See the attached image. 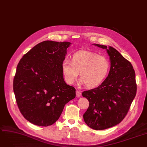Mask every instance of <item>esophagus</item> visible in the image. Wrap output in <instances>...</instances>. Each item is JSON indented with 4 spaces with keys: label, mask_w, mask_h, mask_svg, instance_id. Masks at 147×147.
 Wrapping results in <instances>:
<instances>
[{
    "label": "esophagus",
    "mask_w": 147,
    "mask_h": 147,
    "mask_svg": "<svg viewBox=\"0 0 147 147\" xmlns=\"http://www.w3.org/2000/svg\"><path fill=\"white\" fill-rule=\"evenodd\" d=\"M81 93L80 92V91L76 90V96H77L78 97H79L81 96Z\"/></svg>",
    "instance_id": "esophagus-1"
}]
</instances>
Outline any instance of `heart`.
I'll list each match as a JSON object with an SVG mask.
<instances>
[{
    "label": "heart",
    "instance_id": "heart-1",
    "mask_svg": "<svg viewBox=\"0 0 147 147\" xmlns=\"http://www.w3.org/2000/svg\"><path fill=\"white\" fill-rule=\"evenodd\" d=\"M110 67L109 60L104 56L90 51L75 53L71 61L65 59L61 70L65 81L72 85L80 75V82L87 88L99 86L107 76Z\"/></svg>",
    "mask_w": 147,
    "mask_h": 147
}]
</instances>
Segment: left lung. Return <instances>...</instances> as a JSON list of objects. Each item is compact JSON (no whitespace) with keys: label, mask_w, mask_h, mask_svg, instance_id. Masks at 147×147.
Returning a JSON list of instances; mask_svg holds the SVG:
<instances>
[{"label":"left lung","mask_w":147,"mask_h":147,"mask_svg":"<svg viewBox=\"0 0 147 147\" xmlns=\"http://www.w3.org/2000/svg\"><path fill=\"white\" fill-rule=\"evenodd\" d=\"M93 45L107 50L111 67L99 86L82 92L89 102L83 118L90 128L104 130L119 124L126 115L136 94L135 72L130 62L114 48Z\"/></svg>","instance_id":"1"}]
</instances>
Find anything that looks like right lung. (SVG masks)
Returning <instances> with one entry per match:
<instances>
[{
  "label": "right lung",
  "instance_id": "right-lung-1",
  "mask_svg": "<svg viewBox=\"0 0 147 147\" xmlns=\"http://www.w3.org/2000/svg\"><path fill=\"white\" fill-rule=\"evenodd\" d=\"M69 42L45 40L23 55L17 67L13 89L18 108L30 123L48 126L56 121L75 88L63 78L61 64Z\"/></svg>",
  "mask_w": 147,
  "mask_h": 147
}]
</instances>
